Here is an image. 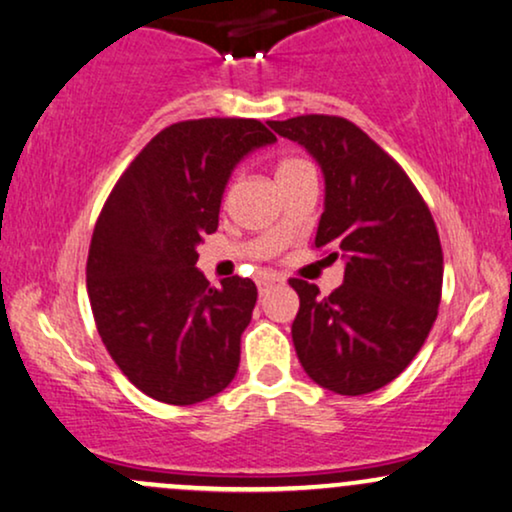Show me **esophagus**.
Instances as JSON below:
<instances>
[{
  "mask_svg": "<svg viewBox=\"0 0 512 512\" xmlns=\"http://www.w3.org/2000/svg\"><path fill=\"white\" fill-rule=\"evenodd\" d=\"M281 279L276 274H262L260 276V281H257V286H260V295H264L269 291V288L272 286H276V283H279Z\"/></svg>",
  "mask_w": 512,
  "mask_h": 512,
  "instance_id": "1",
  "label": "esophagus"
}]
</instances>
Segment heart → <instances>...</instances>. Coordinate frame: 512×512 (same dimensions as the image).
<instances>
[{
	"label": "heart",
	"instance_id": "b5f03b06",
	"mask_svg": "<svg viewBox=\"0 0 512 512\" xmlns=\"http://www.w3.org/2000/svg\"><path fill=\"white\" fill-rule=\"evenodd\" d=\"M298 164H303V162H300V159H283V162L279 164V169H276V176L283 174V171L293 169V166H298Z\"/></svg>",
	"mask_w": 512,
	"mask_h": 512
}]
</instances>
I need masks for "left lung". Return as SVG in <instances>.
<instances>
[{
    "mask_svg": "<svg viewBox=\"0 0 512 512\" xmlns=\"http://www.w3.org/2000/svg\"><path fill=\"white\" fill-rule=\"evenodd\" d=\"M324 171L315 238L329 260H346L343 283L322 298L291 279L300 298L293 346L307 377L341 396L386 386L410 365L439 315L443 252L420 190L396 159L343 116L269 121Z\"/></svg>",
    "mask_w": 512,
    "mask_h": 512,
    "instance_id": "left-lung-1",
    "label": "left lung"
}]
</instances>
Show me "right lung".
Segmentation results:
<instances>
[{
  "label": "right lung",
  "mask_w": 512,
  "mask_h": 512,
  "mask_svg": "<svg viewBox=\"0 0 512 512\" xmlns=\"http://www.w3.org/2000/svg\"><path fill=\"white\" fill-rule=\"evenodd\" d=\"M276 135L257 119H193L159 131L104 202L88 252L97 331L145 396L195 405L231 384L257 286H209L197 245L219 226L233 166Z\"/></svg>",
  "instance_id": "add662e5"
}]
</instances>
